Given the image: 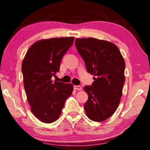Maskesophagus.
<instances>
[{
	"label": "esophagus",
	"instance_id": "1",
	"mask_svg": "<svg viewBox=\"0 0 150 150\" xmlns=\"http://www.w3.org/2000/svg\"><path fill=\"white\" fill-rule=\"evenodd\" d=\"M74 88H75V90H76V91H81V90H82V87H81V86L75 85V86H74Z\"/></svg>",
	"mask_w": 150,
	"mask_h": 150
}]
</instances>
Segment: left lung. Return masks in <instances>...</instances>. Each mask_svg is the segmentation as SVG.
<instances>
[{
    "label": "left lung",
    "mask_w": 150,
    "mask_h": 150,
    "mask_svg": "<svg viewBox=\"0 0 150 150\" xmlns=\"http://www.w3.org/2000/svg\"><path fill=\"white\" fill-rule=\"evenodd\" d=\"M75 45L84 59L88 73L93 75L92 85L85 86V103L90 120L103 122L115 112L120 102L125 81V62L116 45L93 38H76Z\"/></svg>",
    "instance_id": "obj_1"
}]
</instances>
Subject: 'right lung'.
Segmentation results:
<instances>
[{"label": "right lung", "mask_w": 150, "mask_h": 150, "mask_svg": "<svg viewBox=\"0 0 150 150\" xmlns=\"http://www.w3.org/2000/svg\"><path fill=\"white\" fill-rule=\"evenodd\" d=\"M74 37L43 39L34 43L22 63L24 86L30 110L44 123L57 120L65 100L71 95V83H63L52 77L59 71L61 61L71 47Z\"/></svg>", "instance_id": "obj_1"}]
</instances>
